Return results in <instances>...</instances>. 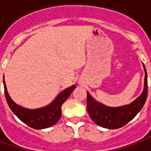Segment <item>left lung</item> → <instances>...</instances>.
<instances>
[{
  "instance_id": "8db88e82",
  "label": "left lung",
  "mask_w": 151,
  "mask_h": 151,
  "mask_svg": "<svg viewBox=\"0 0 151 151\" xmlns=\"http://www.w3.org/2000/svg\"><path fill=\"white\" fill-rule=\"evenodd\" d=\"M143 67L145 70L143 92L129 104L119 107L106 106L95 100L90 93L87 92V109L93 122L101 127L114 129L123 127L136 116V114L143 108L148 93L147 73L144 63Z\"/></svg>"
}]
</instances>
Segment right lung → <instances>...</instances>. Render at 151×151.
Instances as JSON below:
<instances>
[{"label":"right lung","mask_w":151,"mask_h":151,"mask_svg":"<svg viewBox=\"0 0 151 151\" xmlns=\"http://www.w3.org/2000/svg\"><path fill=\"white\" fill-rule=\"evenodd\" d=\"M3 84H4L5 96L11 110L24 124L28 125L29 127L33 128L36 129L49 128L59 120L62 115V109H61L62 104L67 100L71 93L76 88L75 85L67 88L63 91L58 93V95L55 98L54 100L47 106L31 109H27L20 106L12 99V98L8 93L4 78H3Z\"/></svg>","instance_id":"right-lung-1"}]
</instances>
